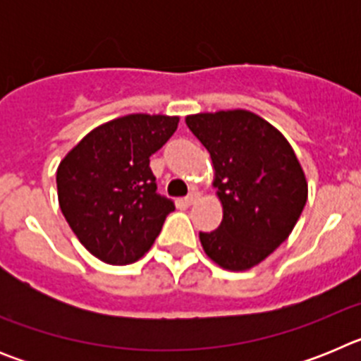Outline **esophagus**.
Returning <instances> with one entry per match:
<instances>
[{
    "instance_id": "1",
    "label": "esophagus",
    "mask_w": 361,
    "mask_h": 361,
    "mask_svg": "<svg viewBox=\"0 0 361 361\" xmlns=\"http://www.w3.org/2000/svg\"><path fill=\"white\" fill-rule=\"evenodd\" d=\"M199 199H200L199 193H197V191H193V193H190V195H188L186 199H184V202H186L188 206H191V204H195Z\"/></svg>"
}]
</instances>
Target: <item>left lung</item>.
<instances>
[{
	"label": "left lung",
	"mask_w": 361,
	"mask_h": 361,
	"mask_svg": "<svg viewBox=\"0 0 361 361\" xmlns=\"http://www.w3.org/2000/svg\"><path fill=\"white\" fill-rule=\"evenodd\" d=\"M208 149L222 222L199 233L204 253L228 271H247L291 235L307 202V178L289 141L250 110L186 116Z\"/></svg>",
	"instance_id": "obj_1"
}]
</instances>
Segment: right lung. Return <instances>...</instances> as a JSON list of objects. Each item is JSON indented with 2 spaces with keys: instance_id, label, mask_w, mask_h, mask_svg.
<instances>
[{
  "instance_id": "right-lung-1",
  "label": "right lung",
  "mask_w": 361,
  "mask_h": 361,
  "mask_svg": "<svg viewBox=\"0 0 361 361\" xmlns=\"http://www.w3.org/2000/svg\"><path fill=\"white\" fill-rule=\"evenodd\" d=\"M177 116L130 114L86 133L57 166L66 222L101 262L126 266L161 233L173 202L157 193L149 157L177 130Z\"/></svg>"
}]
</instances>
